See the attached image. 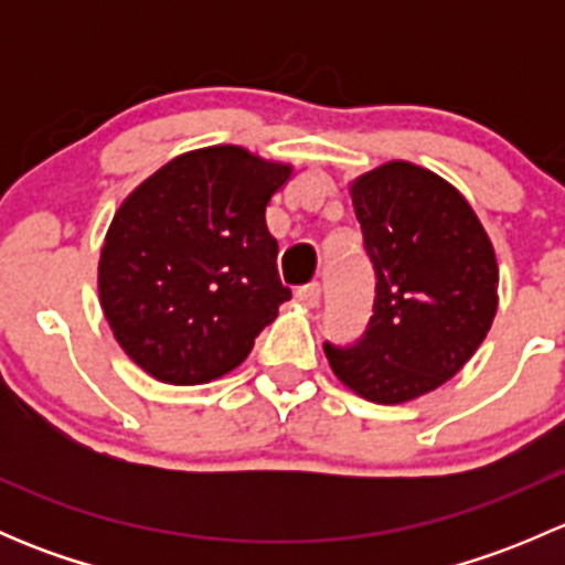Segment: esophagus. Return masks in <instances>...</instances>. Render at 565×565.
Segmentation results:
<instances>
[{
  "instance_id": "obj_1",
  "label": "esophagus",
  "mask_w": 565,
  "mask_h": 565,
  "mask_svg": "<svg viewBox=\"0 0 565 565\" xmlns=\"http://www.w3.org/2000/svg\"><path fill=\"white\" fill-rule=\"evenodd\" d=\"M295 298H298V303L306 306V309H317L319 300H322V287H319V284L300 287L298 292H295Z\"/></svg>"
}]
</instances>
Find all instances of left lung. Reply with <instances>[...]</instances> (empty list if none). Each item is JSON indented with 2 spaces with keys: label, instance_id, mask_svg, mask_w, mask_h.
Returning <instances> with one entry per match:
<instances>
[{
  "label": "left lung",
  "instance_id": "1",
  "mask_svg": "<svg viewBox=\"0 0 565 565\" xmlns=\"http://www.w3.org/2000/svg\"><path fill=\"white\" fill-rule=\"evenodd\" d=\"M372 259L374 315L350 347L324 341L335 377L377 404L440 388L481 347L498 311V259L451 182L391 161L350 185Z\"/></svg>",
  "mask_w": 565,
  "mask_h": 565
}]
</instances>
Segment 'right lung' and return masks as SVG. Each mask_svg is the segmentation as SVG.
<instances>
[{
  "label": "right lung",
  "instance_id": "obj_1",
  "mask_svg": "<svg viewBox=\"0 0 565 565\" xmlns=\"http://www.w3.org/2000/svg\"><path fill=\"white\" fill-rule=\"evenodd\" d=\"M289 174L292 167L243 147H204L169 161L119 204L100 248V306L114 339L150 377H224L292 298L265 224Z\"/></svg>",
  "mask_w": 565,
  "mask_h": 565
}]
</instances>
